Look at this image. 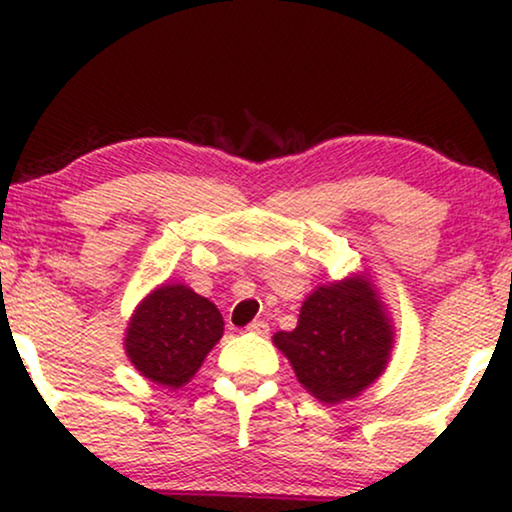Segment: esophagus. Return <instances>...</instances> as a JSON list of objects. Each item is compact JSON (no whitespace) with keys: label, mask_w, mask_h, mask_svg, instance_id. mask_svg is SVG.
Segmentation results:
<instances>
[{"label":"esophagus","mask_w":512,"mask_h":512,"mask_svg":"<svg viewBox=\"0 0 512 512\" xmlns=\"http://www.w3.org/2000/svg\"><path fill=\"white\" fill-rule=\"evenodd\" d=\"M247 331L254 333V335H268V333H270V326H268V321L254 319V321H251V324L247 326Z\"/></svg>","instance_id":"esophagus-1"}]
</instances>
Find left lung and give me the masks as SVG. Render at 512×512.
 I'll list each match as a JSON object with an SVG mask.
<instances>
[{"instance_id": "1", "label": "left lung", "mask_w": 512, "mask_h": 512, "mask_svg": "<svg viewBox=\"0 0 512 512\" xmlns=\"http://www.w3.org/2000/svg\"><path fill=\"white\" fill-rule=\"evenodd\" d=\"M298 382L321 403H342L387 368L394 326L368 275L321 284L300 307L293 331L272 335Z\"/></svg>"}]
</instances>
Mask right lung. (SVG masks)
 Masks as SVG:
<instances>
[{
    "mask_svg": "<svg viewBox=\"0 0 512 512\" xmlns=\"http://www.w3.org/2000/svg\"><path fill=\"white\" fill-rule=\"evenodd\" d=\"M221 335L223 317L212 300L184 284H163L130 317L125 354L151 382L179 389L198 373Z\"/></svg>",
    "mask_w": 512,
    "mask_h": 512,
    "instance_id": "obj_1",
    "label": "right lung"
}]
</instances>
